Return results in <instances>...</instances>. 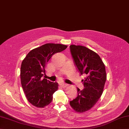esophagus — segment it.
I'll return each mask as SVG.
<instances>
[{"instance_id": "esophagus-1", "label": "esophagus", "mask_w": 129, "mask_h": 129, "mask_svg": "<svg viewBox=\"0 0 129 129\" xmlns=\"http://www.w3.org/2000/svg\"><path fill=\"white\" fill-rule=\"evenodd\" d=\"M59 85H60V86L62 88H65L67 87L68 86V84H66V83H60V84H59Z\"/></svg>"}]
</instances>
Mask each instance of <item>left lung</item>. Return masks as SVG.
Here are the masks:
<instances>
[{
	"mask_svg": "<svg viewBox=\"0 0 129 129\" xmlns=\"http://www.w3.org/2000/svg\"><path fill=\"white\" fill-rule=\"evenodd\" d=\"M70 48L80 75H86L82 80L84 88L81 90L77 88V98L70 101L76 112L82 113L91 109L101 97L106 81V72L104 62L96 53L82 46L71 45Z\"/></svg>",
	"mask_w": 129,
	"mask_h": 129,
	"instance_id": "1",
	"label": "left lung"
}]
</instances>
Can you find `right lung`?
<instances>
[{
	"mask_svg": "<svg viewBox=\"0 0 129 129\" xmlns=\"http://www.w3.org/2000/svg\"><path fill=\"white\" fill-rule=\"evenodd\" d=\"M67 47L58 44H46L32 49L22 61L20 74L22 87L28 101L34 106L43 108L52 102L58 84L43 79L42 76L52 55Z\"/></svg>",
	"mask_w": 129,
	"mask_h": 129,
	"instance_id": "add662e5",
	"label": "right lung"
}]
</instances>
